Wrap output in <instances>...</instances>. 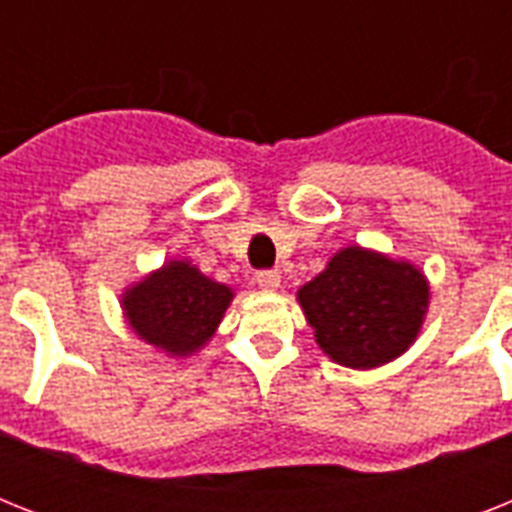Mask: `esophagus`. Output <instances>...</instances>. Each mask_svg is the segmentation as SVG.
Wrapping results in <instances>:
<instances>
[{
  "label": "esophagus",
  "mask_w": 512,
  "mask_h": 512,
  "mask_svg": "<svg viewBox=\"0 0 512 512\" xmlns=\"http://www.w3.org/2000/svg\"><path fill=\"white\" fill-rule=\"evenodd\" d=\"M255 281L260 289H265V292H273V289H279L281 276H279V271H257Z\"/></svg>",
  "instance_id": "34e87169"
}]
</instances>
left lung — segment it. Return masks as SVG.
Wrapping results in <instances>:
<instances>
[{"mask_svg":"<svg viewBox=\"0 0 512 512\" xmlns=\"http://www.w3.org/2000/svg\"><path fill=\"white\" fill-rule=\"evenodd\" d=\"M297 300L319 348L332 361L374 369L417 340L430 287L420 268L406 260L345 247L316 279L300 287Z\"/></svg>","mask_w":512,"mask_h":512,"instance_id":"1","label":"left lung"}]
</instances>
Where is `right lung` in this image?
<instances>
[{"instance_id": "right-lung-1", "label": "right lung", "mask_w": 512, "mask_h": 512, "mask_svg": "<svg viewBox=\"0 0 512 512\" xmlns=\"http://www.w3.org/2000/svg\"><path fill=\"white\" fill-rule=\"evenodd\" d=\"M231 300V287L204 276L188 260H170L132 284L122 308L140 340L170 356H193L215 335Z\"/></svg>"}]
</instances>
